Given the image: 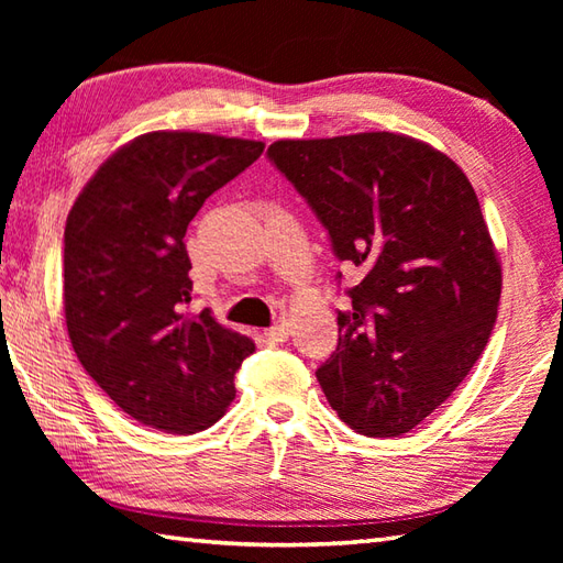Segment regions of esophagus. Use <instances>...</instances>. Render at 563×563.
<instances>
[{
	"mask_svg": "<svg viewBox=\"0 0 563 563\" xmlns=\"http://www.w3.org/2000/svg\"><path fill=\"white\" fill-rule=\"evenodd\" d=\"M288 331H290V329H288V321H275V324L268 327L263 333H266L268 341L278 343V341H288V336H290Z\"/></svg>",
	"mask_w": 563,
	"mask_h": 563,
	"instance_id": "34e87169",
	"label": "esophagus"
}]
</instances>
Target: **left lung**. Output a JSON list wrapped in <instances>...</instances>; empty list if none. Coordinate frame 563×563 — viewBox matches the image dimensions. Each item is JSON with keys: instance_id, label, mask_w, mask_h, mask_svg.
<instances>
[{"instance_id": "left-lung-1", "label": "left lung", "mask_w": 563, "mask_h": 563, "mask_svg": "<svg viewBox=\"0 0 563 563\" xmlns=\"http://www.w3.org/2000/svg\"><path fill=\"white\" fill-rule=\"evenodd\" d=\"M268 159L327 227L336 258L363 273L317 369L331 409L355 433H409L470 375L496 324L504 280L470 178L394 133L278 140Z\"/></svg>"}]
</instances>
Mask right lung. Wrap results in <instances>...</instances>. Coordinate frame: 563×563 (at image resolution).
Returning <instances> with one entry per match:
<instances>
[{"label": "right lung", "instance_id": "add662e5", "mask_svg": "<svg viewBox=\"0 0 563 563\" xmlns=\"http://www.w3.org/2000/svg\"><path fill=\"white\" fill-rule=\"evenodd\" d=\"M263 142L190 130L140 135L106 159L67 214L65 319L89 377L164 433L218 423L254 341L190 312L188 222Z\"/></svg>", "mask_w": 563, "mask_h": 563}]
</instances>
